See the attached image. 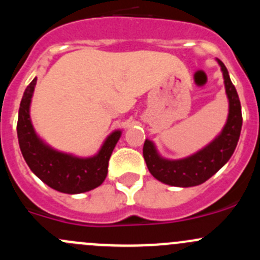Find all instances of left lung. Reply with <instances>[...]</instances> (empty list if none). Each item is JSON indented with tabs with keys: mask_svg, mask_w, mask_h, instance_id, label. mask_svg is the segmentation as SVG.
Segmentation results:
<instances>
[{
	"mask_svg": "<svg viewBox=\"0 0 260 260\" xmlns=\"http://www.w3.org/2000/svg\"><path fill=\"white\" fill-rule=\"evenodd\" d=\"M216 61L222 72L225 93L229 101V113L221 132L200 151L180 159L165 158L158 153L152 141H145L143 157L148 171L154 179L166 185L177 187L201 185L229 161L237 148L243 124L242 107L224 62L219 59Z\"/></svg>",
	"mask_w": 260,
	"mask_h": 260,
	"instance_id": "left-lung-1",
	"label": "left lung"
}]
</instances>
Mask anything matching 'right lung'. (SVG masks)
Here are the masks:
<instances>
[{
	"instance_id": "1",
	"label": "right lung",
	"mask_w": 260,
	"mask_h": 260,
	"mask_svg": "<svg viewBox=\"0 0 260 260\" xmlns=\"http://www.w3.org/2000/svg\"><path fill=\"white\" fill-rule=\"evenodd\" d=\"M36 81L38 78H34L25 89L18 109V145L26 164L39 179L59 192L73 195L98 187L106 180L109 158L122 131H113L90 157H78L52 148L39 137L31 122L30 106Z\"/></svg>"
}]
</instances>
